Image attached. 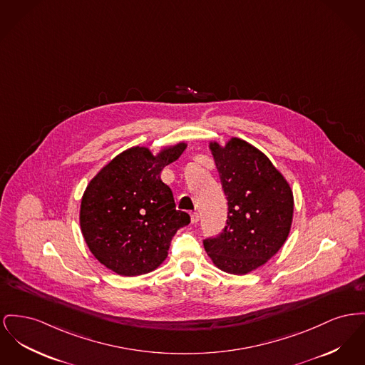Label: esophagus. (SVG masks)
Returning <instances> with one entry per match:
<instances>
[{
	"label": "esophagus",
	"instance_id": "1",
	"mask_svg": "<svg viewBox=\"0 0 365 365\" xmlns=\"http://www.w3.org/2000/svg\"><path fill=\"white\" fill-rule=\"evenodd\" d=\"M198 219H200V216L197 212H193V214L190 215V220H192V223L195 225V223H198Z\"/></svg>",
	"mask_w": 365,
	"mask_h": 365
}]
</instances>
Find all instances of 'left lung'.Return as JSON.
<instances>
[{"mask_svg": "<svg viewBox=\"0 0 365 365\" xmlns=\"http://www.w3.org/2000/svg\"><path fill=\"white\" fill-rule=\"evenodd\" d=\"M229 212L222 235L204 248L222 272L244 276L270 260L285 244L294 217V193L264 153L230 138L210 142Z\"/></svg>", "mask_w": 365, "mask_h": 365, "instance_id": "left-lung-1", "label": "left lung"}]
</instances>
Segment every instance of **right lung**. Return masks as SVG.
I'll list each match as a JSON object with an SVG mask.
<instances>
[{
  "label": "right lung",
  "mask_w": 365,
  "mask_h": 365,
  "mask_svg": "<svg viewBox=\"0 0 365 365\" xmlns=\"http://www.w3.org/2000/svg\"><path fill=\"white\" fill-rule=\"evenodd\" d=\"M186 142L157 154L133 146L115 155L86 186L80 227L92 255L111 272L133 277L155 270L168 255L175 233L190 216L175 210L161 172L186 150Z\"/></svg>",
  "instance_id": "right-lung-1"
}]
</instances>
